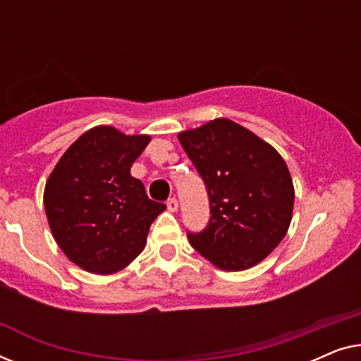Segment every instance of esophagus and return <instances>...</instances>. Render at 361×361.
Instances as JSON below:
<instances>
[{"label": "esophagus", "instance_id": "1", "mask_svg": "<svg viewBox=\"0 0 361 361\" xmlns=\"http://www.w3.org/2000/svg\"><path fill=\"white\" fill-rule=\"evenodd\" d=\"M167 210L169 212H177L179 210V202H177V199H169L167 200Z\"/></svg>", "mask_w": 361, "mask_h": 361}]
</instances>
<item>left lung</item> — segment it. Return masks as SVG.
<instances>
[{
  "label": "left lung",
  "mask_w": 361,
  "mask_h": 361,
  "mask_svg": "<svg viewBox=\"0 0 361 361\" xmlns=\"http://www.w3.org/2000/svg\"><path fill=\"white\" fill-rule=\"evenodd\" d=\"M177 137L210 202L209 225L199 233L187 231L190 245L224 271L258 264L281 243L293 219L294 185L284 159L226 118Z\"/></svg>",
  "instance_id": "obj_1"
}]
</instances>
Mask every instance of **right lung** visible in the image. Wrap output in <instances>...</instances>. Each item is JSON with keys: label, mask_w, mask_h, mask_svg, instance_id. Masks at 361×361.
<instances>
[{"label": "right lung", "mask_w": 361, "mask_h": 361, "mask_svg": "<svg viewBox=\"0 0 361 361\" xmlns=\"http://www.w3.org/2000/svg\"><path fill=\"white\" fill-rule=\"evenodd\" d=\"M149 141L113 126L92 128L49 176L44 189L49 226L67 258L88 273L111 274L130 264L166 209L130 172Z\"/></svg>", "instance_id": "obj_1"}]
</instances>
